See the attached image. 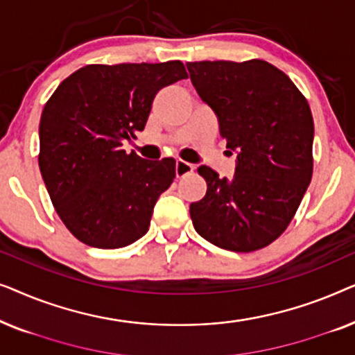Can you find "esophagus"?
Wrapping results in <instances>:
<instances>
[{
  "instance_id": "esophagus-1",
  "label": "esophagus",
  "mask_w": 355,
  "mask_h": 355,
  "mask_svg": "<svg viewBox=\"0 0 355 355\" xmlns=\"http://www.w3.org/2000/svg\"><path fill=\"white\" fill-rule=\"evenodd\" d=\"M193 169H196V166H193V164H191V163L182 162V159H179V162H176V176L178 178L187 176V174L193 173Z\"/></svg>"
}]
</instances>
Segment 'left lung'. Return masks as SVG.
<instances>
[{
  "instance_id": "1",
  "label": "left lung",
  "mask_w": 355,
  "mask_h": 355,
  "mask_svg": "<svg viewBox=\"0 0 355 355\" xmlns=\"http://www.w3.org/2000/svg\"><path fill=\"white\" fill-rule=\"evenodd\" d=\"M200 98L215 111L226 147L237 152L234 178L208 166L193 227L221 249H263L289 226L312 181L313 118L294 82L270 62H187Z\"/></svg>"
}]
</instances>
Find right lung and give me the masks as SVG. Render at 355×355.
Returning <instances> with one entry per match:
<instances>
[{
    "instance_id": "right-lung-1",
    "label": "right lung",
    "mask_w": 355,
    "mask_h": 355,
    "mask_svg": "<svg viewBox=\"0 0 355 355\" xmlns=\"http://www.w3.org/2000/svg\"><path fill=\"white\" fill-rule=\"evenodd\" d=\"M186 77L181 61L89 64L46 101L38 164L56 213L80 242L119 249L148 231L176 162H150L121 147L144 130L158 90Z\"/></svg>"
}]
</instances>
